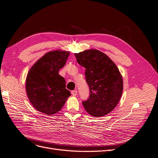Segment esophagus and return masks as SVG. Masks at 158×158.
<instances>
[{"label": "esophagus", "mask_w": 158, "mask_h": 158, "mask_svg": "<svg viewBox=\"0 0 158 158\" xmlns=\"http://www.w3.org/2000/svg\"><path fill=\"white\" fill-rule=\"evenodd\" d=\"M71 93H72V94L73 96H75L76 95H77V90H72V92H71Z\"/></svg>", "instance_id": "obj_1"}]
</instances>
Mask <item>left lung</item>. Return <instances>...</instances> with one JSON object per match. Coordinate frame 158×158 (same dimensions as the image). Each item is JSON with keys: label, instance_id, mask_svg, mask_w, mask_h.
<instances>
[{"label": "left lung", "instance_id": "8db88e82", "mask_svg": "<svg viewBox=\"0 0 158 158\" xmlns=\"http://www.w3.org/2000/svg\"><path fill=\"white\" fill-rule=\"evenodd\" d=\"M77 62L85 68L89 98L83 102L85 110L94 117L107 115L118 105L123 89V78L114 62L98 50L75 53Z\"/></svg>", "mask_w": 158, "mask_h": 158}]
</instances>
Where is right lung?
I'll return each mask as SVG.
<instances>
[{
	"label": "right lung",
	"mask_w": 158,
	"mask_h": 158,
	"mask_svg": "<svg viewBox=\"0 0 158 158\" xmlns=\"http://www.w3.org/2000/svg\"><path fill=\"white\" fill-rule=\"evenodd\" d=\"M69 52L57 50L48 52L29 69L25 82L28 98L37 110L47 115L59 111L71 95L65 81L59 75Z\"/></svg>",
	"instance_id": "right-lung-1"
}]
</instances>
